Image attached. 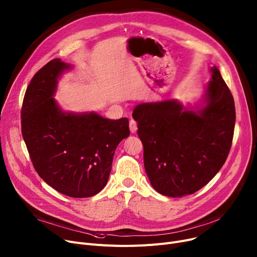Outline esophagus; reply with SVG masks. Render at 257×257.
<instances>
[{
	"instance_id": "esophagus-1",
	"label": "esophagus",
	"mask_w": 257,
	"mask_h": 257,
	"mask_svg": "<svg viewBox=\"0 0 257 257\" xmlns=\"http://www.w3.org/2000/svg\"><path fill=\"white\" fill-rule=\"evenodd\" d=\"M129 128H130L131 133H135L136 131H138V124H136L134 119H131V121L129 122Z\"/></svg>"
}]
</instances>
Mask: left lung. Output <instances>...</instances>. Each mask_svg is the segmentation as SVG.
<instances>
[{
	"instance_id": "left-lung-1",
	"label": "left lung",
	"mask_w": 257,
	"mask_h": 257,
	"mask_svg": "<svg viewBox=\"0 0 257 257\" xmlns=\"http://www.w3.org/2000/svg\"><path fill=\"white\" fill-rule=\"evenodd\" d=\"M206 106L187 110L176 100L142 103L133 110L144 145L146 173L154 189L170 197L206 186L226 161L235 123L233 97L216 66Z\"/></svg>"
}]
</instances>
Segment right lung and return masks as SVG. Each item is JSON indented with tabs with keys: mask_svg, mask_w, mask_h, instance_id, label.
<instances>
[{
	"mask_svg": "<svg viewBox=\"0 0 257 257\" xmlns=\"http://www.w3.org/2000/svg\"><path fill=\"white\" fill-rule=\"evenodd\" d=\"M71 66L54 59L33 76L22 107V133L39 177L58 192L90 197L105 187L117 145L128 138L127 117L64 112L53 98Z\"/></svg>",
	"mask_w": 257,
	"mask_h": 257,
	"instance_id": "add662e5",
	"label": "right lung"
}]
</instances>
